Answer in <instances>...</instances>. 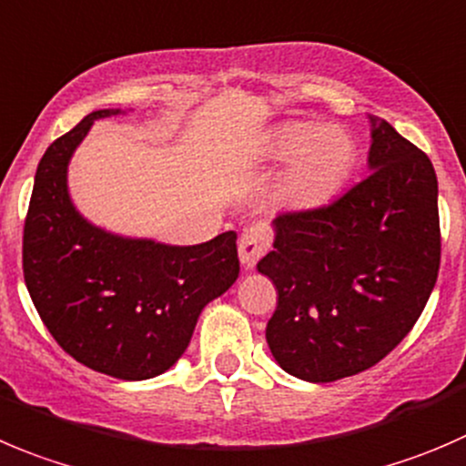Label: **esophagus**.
Instances as JSON below:
<instances>
[{
    "label": "esophagus",
    "instance_id": "obj_1",
    "mask_svg": "<svg viewBox=\"0 0 466 466\" xmlns=\"http://www.w3.org/2000/svg\"><path fill=\"white\" fill-rule=\"evenodd\" d=\"M270 246V234L264 225H252L238 238V257H241V264L248 268H255L259 257L268 250Z\"/></svg>",
    "mask_w": 466,
    "mask_h": 466
}]
</instances>
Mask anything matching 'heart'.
I'll return each mask as SVG.
<instances>
[{
	"instance_id": "b5f03b06",
	"label": "heart",
	"mask_w": 466,
	"mask_h": 466,
	"mask_svg": "<svg viewBox=\"0 0 466 466\" xmlns=\"http://www.w3.org/2000/svg\"><path fill=\"white\" fill-rule=\"evenodd\" d=\"M261 155L284 161L273 182V200L287 209H316L339 193L358 161L355 138L339 125L287 120L266 134Z\"/></svg>"
}]
</instances>
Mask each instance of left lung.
<instances>
[{
  "label": "left lung",
  "mask_w": 466,
  "mask_h": 466,
  "mask_svg": "<svg viewBox=\"0 0 466 466\" xmlns=\"http://www.w3.org/2000/svg\"><path fill=\"white\" fill-rule=\"evenodd\" d=\"M369 120L371 175L328 207L278 216L273 250L257 264L278 289L270 353L307 382L341 380L387 358L437 282L435 168L387 120Z\"/></svg>",
  "instance_id": "1"
}]
</instances>
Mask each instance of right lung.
Returning a JSON list of instances; mask_svg holds the SVG:
<instances>
[{
  "label": "right lung",
  "instance_id": "1",
  "mask_svg": "<svg viewBox=\"0 0 466 466\" xmlns=\"http://www.w3.org/2000/svg\"><path fill=\"white\" fill-rule=\"evenodd\" d=\"M118 113H88L43 155L22 268L45 328L67 355L111 378L147 380L182 358L202 309L237 282V232L168 246L106 232L76 211L67 191L72 155L95 120Z\"/></svg>",
  "mask_w": 466,
  "mask_h": 466
}]
</instances>
